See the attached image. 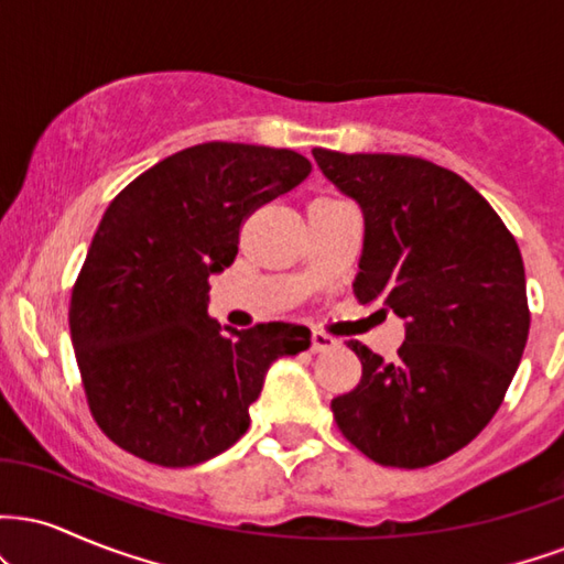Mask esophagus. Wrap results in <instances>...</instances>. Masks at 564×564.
Here are the masks:
<instances>
[{
  "label": "esophagus",
  "instance_id": "1",
  "mask_svg": "<svg viewBox=\"0 0 564 564\" xmlns=\"http://www.w3.org/2000/svg\"><path fill=\"white\" fill-rule=\"evenodd\" d=\"M336 345H339V341H336L332 334L313 332V352H328V349H334Z\"/></svg>",
  "mask_w": 564,
  "mask_h": 564
}]
</instances>
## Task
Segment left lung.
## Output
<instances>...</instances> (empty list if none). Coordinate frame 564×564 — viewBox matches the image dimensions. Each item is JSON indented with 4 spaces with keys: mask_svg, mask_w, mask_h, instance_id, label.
Masks as SVG:
<instances>
[{
    "mask_svg": "<svg viewBox=\"0 0 564 564\" xmlns=\"http://www.w3.org/2000/svg\"><path fill=\"white\" fill-rule=\"evenodd\" d=\"M313 156L364 209L355 296L405 321L390 364L349 341L364 377L332 400L336 426L381 467H430L480 435L520 366L530 332L520 246L467 180L432 161Z\"/></svg>",
    "mask_w": 564,
    "mask_h": 564,
    "instance_id": "left-lung-1",
    "label": "left lung"
}]
</instances>
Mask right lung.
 Returning <instances> with one entry per match:
<instances>
[{
	"instance_id": "right-lung-1",
	"label": "right lung",
	"mask_w": 564,
	"mask_h": 564,
	"mask_svg": "<svg viewBox=\"0 0 564 564\" xmlns=\"http://www.w3.org/2000/svg\"><path fill=\"white\" fill-rule=\"evenodd\" d=\"M313 164L289 148L200 142L111 200L74 291L70 341L97 426L159 467H193L249 430L268 368L310 328L209 318V275L230 268L243 219Z\"/></svg>"
}]
</instances>
